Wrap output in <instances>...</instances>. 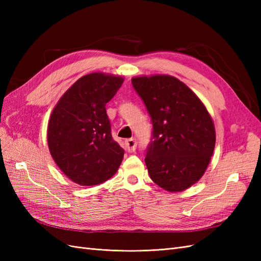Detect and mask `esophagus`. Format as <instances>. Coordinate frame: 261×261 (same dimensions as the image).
<instances>
[{"instance_id": "obj_1", "label": "esophagus", "mask_w": 261, "mask_h": 261, "mask_svg": "<svg viewBox=\"0 0 261 261\" xmlns=\"http://www.w3.org/2000/svg\"><path fill=\"white\" fill-rule=\"evenodd\" d=\"M125 146H126V149H127L128 152H134L135 151L136 149V140L134 138H128L125 140Z\"/></svg>"}]
</instances>
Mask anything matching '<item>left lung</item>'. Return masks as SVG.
Listing matches in <instances>:
<instances>
[{"instance_id":"obj_1","label":"left lung","mask_w":261,"mask_h":261,"mask_svg":"<svg viewBox=\"0 0 261 261\" xmlns=\"http://www.w3.org/2000/svg\"><path fill=\"white\" fill-rule=\"evenodd\" d=\"M132 84L153 125L145 162L154 183L183 192L206 172L216 145L212 117L196 93L170 75L136 76Z\"/></svg>"}]
</instances>
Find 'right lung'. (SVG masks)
Masks as SVG:
<instances>
[{
    "label": "right lung",
    "instance_id": "add662e5",
    "mask_svg": "<svg viewBox=\"0 0 261 261\" xmlns=\"http://www.w3.org/2000/svg\"><path fill=\"white\" fill-rule=\"evenodd\" d=\"M123 82L122 76L101 72L85 75L53 109L48 124L50 153L76 184H101L120 168L124 150L112 138L106 105Z\"/></svg>",
    "mask_w": 261,
    "mask_h": 261
}]
</instances>
